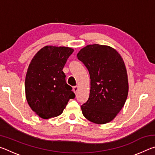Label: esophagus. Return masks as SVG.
I'll use <instances>...</instances> for the list:
<instances>
[{"instance_id":"esophagus-1","label":"esophagus","mask_w":155,"mask_h":155,"mask_svg":"<svg viewBox=\"0 0 155 155\" xmlns=\"http://www.w3.org/2000/svg\"><path fill=\"white\" fill-rule=\"evenodd\" d=\"M72 90L75 93V94H77V91H78V87H77V86H74V87H73Z\"/></svg>"}]
</instances>
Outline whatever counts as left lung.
<instances>
[{
    "label": "left lung",
    "mask_w": 155,
    "mask_h": 155,
    "mask_svg": "<svg viewBox=\"0 0 155 155\" xmlns=\"http://www.w3.org/2000/svg\"><path fill=\"white\" fill-rule=\"evenodd\" d=\"M77 58L90 76V96L81 105L84 117L98 124L111 122L124 107L128 92L122 57L111 47L92 44L81 49Z\"/></svg>",
    "instance_id": "left-lung-1"
}]
</instances>
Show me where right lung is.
<instances>
[{
	"mask_svg": "<svg viewBox=\"0 0 155 155\" xmlns=\"http://www.w3.org/2000/svg\"><path fill=\"white\" fill-rule=\"evenodd\" d=\"M74 50L69 47L46 46L31 60L25 78L28 105L43 119L58 116L75 94L65 82L63 68Z\"/></svg>",
	"mask_w": 155,
	"mask_h": 155,
	"instance_id": "1",
	"label": "right lung"
}]
</instances>
